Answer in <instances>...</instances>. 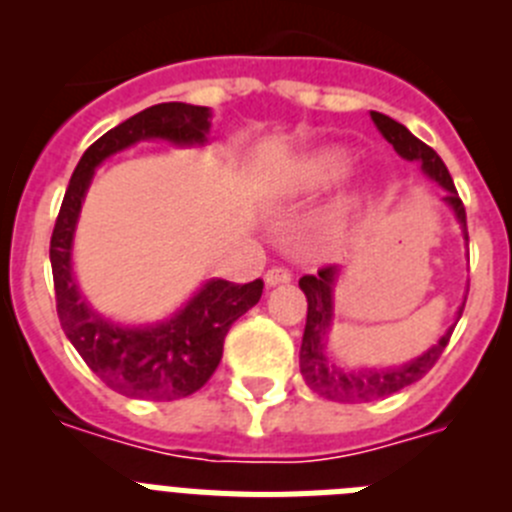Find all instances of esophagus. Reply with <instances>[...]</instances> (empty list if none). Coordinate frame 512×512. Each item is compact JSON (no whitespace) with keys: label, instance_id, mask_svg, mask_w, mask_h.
Masks as SVG:
<instances>
[{"label":"esophagus","instance_id":"obj_1","mask_svg":"<svg viewBox=\"0 0 512 512\" xmlns=\"http://www.w3.org/2000/svg\"><path fill=\"white\" fill-rule=\"evenodd\" d=\"M289 279H292V274H289V271L284 269V266H271V269L264 274L266 287H277V284H287Z\"/></svg>","mask_w":512,"mask_h":512}]
</instances>
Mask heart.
Returning <instances> with one entry per match:
<instances>
[{
    "mask_svg": "<svg viewBox=\"0 0 512 512\" xmlns=\"http://www.w3.org/2000/svg\"><path fill=\"white\" fill-rule=\"evenodd\" d=\"M351 169V158L346 151L336 146L315 148L310 153H302L284 169L282 187L289 194H312L330 184L341 182Z\"/></svg>",
    "mask_w": 512,
    "mask_h": 512,
    "instance_id": "heart-1",
    "label": "heart"
}]
</instances>
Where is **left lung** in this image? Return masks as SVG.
<instances>
[{
    "label": "left lung",
    "mask_w": 512,
    "mask_h": 512,
    "mask_svg": "<svg viewBox=\"0 0 512 512\" xmlns=\"http://www.w3.org/2000/svg\"><path fill=\"white\" fill-rule=\"evenodd\" d=\"M372 120L379 133L387 138V143H392V148L402 158L420 164L425 176H431L433 182H438L446 189L443 202L454 210L456 220H459L461 230H464V241L469 243L467 210H464V202L459 200L454 179H451L449 169L441 161V156L431 146H425L423 140L415 138L405 125L392 120V117L382 115V112H372ZM336 274L338 266H323V269H318V274H305L300 279V289L307 297V323L300 348V372L305 377L307 387L312 392H318L320 397H328V400L336 402H372L379 400V397L395 395V392L405 390V387H410V384H415L418 379H423L425 374L431 372L433 364L441 359L451 333H454V325L438 338L436 346L428 348L423 356H418V359L408 361V364L402 366L348 372V369H341L333 361H328V356H325V346H328L325 336H328L330 323H333V284H336ZM464 302H467V297H464ZM464 302H461L456 318H461Z\"/></svg>",
    "instance_id": "obj_1"
}]
</instances>
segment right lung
Returning a JSON list of instances; mask_svg holds the SVG:
<instances>
[{
  "label": "right lung",
  "instance_id": "right-lung-1",
  "mask_svg": "<svg viewBox=\"0 0 512 512\" xmlns=\"http://www.w3.org/2000/svg\"><path fill=\"white\" fill-rule=\"evenodd\" d=\"M210 133V107L184 102L153 104L107 130L84 151L63 194L61 212L51 235V269L61 328L79 356L110 390L140 400H179L205 387L223 359L230 325L261 300L264 282L233 284L210 279L169 320L128 328L102 318L87 305L71 269V243L81 202L92 184L94 169L112 153L138 140L164 138L174 146L205 143Z\"/></svg>",
  "mask_w": 512,
  "mask_h": 512
}]
</instances>
